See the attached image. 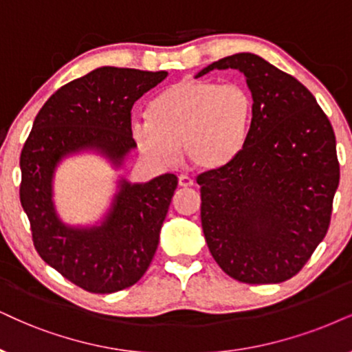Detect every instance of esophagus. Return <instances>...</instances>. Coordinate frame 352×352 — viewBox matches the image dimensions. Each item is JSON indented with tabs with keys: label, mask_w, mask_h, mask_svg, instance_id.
Masks as SVG:
<instances>
[{
	"label": "esophagus",
	"mask_w": 352,
	"mask_h": 352,
	"mask_svg": "<svg viewBox=\"0 0 352 352\" xmlns=\"http://www.w3.org/2000/svg\"><path fill=\"white\" fill-rule=\"evenodd\" d=\"M179 185L182 186V188H191V186L195 185V182L188 175H180L179 177Z\"/></svg>",
	"instance_id": "obj_1"
}]
</instances>
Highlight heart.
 Masks as SVG:
<instances>
[{
    "label": "heart",
    "instance_id": "1",
    "mask_svg": "<svg viewBox=\"0 0 352 352\" xmlns=\"http://www.w3.org/2000/svg\"><path fill=\"white\" fill-rule=\"evenodd\" d=\"M253 99L239 84L185 78L149 107V118L131 124L140 153L157 166H172L179 146L191 166L212 172L228 167L245 149Z\"/></svg>",
    "mask_w": 352,
    "mask_h": 352
}]
</instances>
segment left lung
<instances>
[{"label":"left lung","mask_w":352,"mask_h":352,"mask_svg":"<svg viewBox=\"0 0 352 352\" xmlns=\"http://www.w3.org/2000/svg\"><path fill=\"white\" fill-rule=\"evenodd\" d=\"M239 69L253 97L245 149L232 164L197 177L208 248L240 283L291 279L330 228L340 184L335 131L304 84L253 53L214 61Z\"/></svg>","instance_id":"left-lung-1"}]
</instances>
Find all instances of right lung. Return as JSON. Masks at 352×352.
<instances>
[{"mask_svg":"<svg viewBox=\"0 0 352 352\" xmlns=\"http://www.w3.org/2000/svg\"><path fill=\"white\" fill-rule=\"evenodd\" d=\"M167 71L97 68L60 87L43 104L21 153V204L37 253L68 281L96 294L122 291L149 268L179 179L164 173L148 184L122 179L112 209L96 228H69L56 216L53 172L65 155L96 149L122 166L136 148L133 104Z\"/></svg>","mask_w":352,"mask_h":352,"instance_id":"obj_1","label":"right lung"}]
</instances>
